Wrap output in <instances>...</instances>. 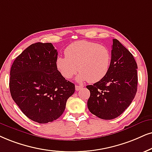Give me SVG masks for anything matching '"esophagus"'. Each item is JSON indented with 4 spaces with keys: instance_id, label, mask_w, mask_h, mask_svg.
I'll return each instance as SVG.
<instances>
[{
    "instance_id": "esophagus-1",
    "label": "esophagus",
    "mask_w": 152,
    "mask_h": 152,
    "mask_svg": "<svg viewBox=\"0 0 152 152\" xmlns=\"http://www.w3.org/2000/svg\"><path fill=\"white\" fill-rule=\"evenodd\" d=\"M82 88H83V86H78V85H76V86H75V88H76V91H78V90L81 89Z\"/></svg>"
}]
</instances>
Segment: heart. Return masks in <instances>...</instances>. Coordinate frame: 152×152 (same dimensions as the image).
Instances as JSON below:
<instances>
[{"label":"heart","mask_w":152,"mask_h":152,"mask_svg":"<svg viewBox=\"0 0 152 152\" xmlns=\"http://www.w3.org/2000/svg\"><path fill=\"white\" fill-rule=\"evenodd\" d=\"M65 57L59 56L55 61L58 72L66 79L72 78L78 70L76 80H87L90 83L100 81L108 74L111 54L106 46L96 43L79 41L66 48Z\"/></svg>","instance_id":"b5f03b06"}]
</instances>
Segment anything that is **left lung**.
<instances>
[{"mask_svg": "<svg viewBox=\"0 0 152 152\" xmlns=\"http://www.w3.org/2000/svg\"><path fill=\"white\" fill-rule=\"evenodd\" d=\"M111 62L107 76L86 88L90 90L88 108L104 120L120 116L129 107L137 93V65L130 51L113 39Z\"/></svg>", "mask_w": 152, "mask_h": 152, "instance_id": "1", "label": "left lung"}]
</instances>
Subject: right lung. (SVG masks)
Instances as JSON below:
<instances>
[{"mask_svg":"<svg viewBox=\"0 0 152 152\" xmlns=\"http://www.w3.org/2000/svg\"><path fill=\"white\" fill-rule=\"evenodd\" d=\"M57 54L51 43H34L11 66L9 86L13 100L25 116L39 124L62 116L75 92L74 84L57 69Z\"/></svg>","mask_w":152,"mask_h":152,"instance_id":"right-lung-1","label":"right lung"}]
</instances>
